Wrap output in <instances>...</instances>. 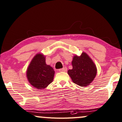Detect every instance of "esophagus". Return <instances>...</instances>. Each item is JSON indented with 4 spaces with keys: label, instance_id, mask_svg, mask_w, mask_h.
<instances>
[{
    "label": "esophagus",
    "instance_id": "1",
    "mask_svg": "<svg viewBox=\"0 0 122 122\" xmlns=\"http://www.w3.org/2000/svg\"><path fill=\"white\" fill-rule=\"evenodd\" d=\"M67 70V68H66V67H63V68H62L59 69V71L60 72H66Z\"/></svg>",
    "mask_w": 122,
    "mask_h": 122
}]
</instances>
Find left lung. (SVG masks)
Masks as SVG:
<instances>
[{"label":"left lung","mask_w":122,"mask_h":122,"mask_svg":"<svg viewBox=\"0 0 122 122\" xmlns=\"http://www.w3.org/2000/svg\"><path fill=\"white\" fill-rule=\"evenodd\" d=\"M73 68L68 74L73 82L81 86H86L93 81L97 73V68L94 62L85 52L81 56H74L72 61Z\"/></svg>","instance_id":"1"}]
</instances>
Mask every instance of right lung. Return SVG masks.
Instances as JSON below:
<instances>
[{"label":"right lung","instance_id":"obj_1","mask_svg":"<svg viewBox=\"0 0 122 122\" xmlns=\"http://www.w3.org/2000/svg\"><path fill=\"white\" fill-rule=\"evenodd\" d=\"M27 78L30 84L37 89H43L52 82L55 71L46 64L45 57L41 54L36 55L27 70Z\"/></svg>","mask_w":122,"mask_h":122}]
</instances>
